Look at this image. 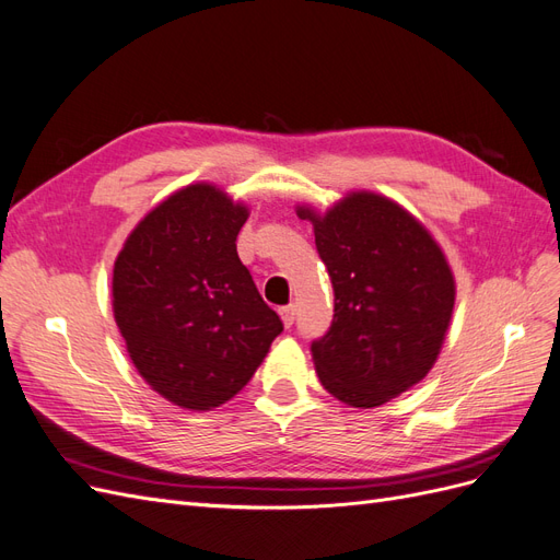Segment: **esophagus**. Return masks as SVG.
<instances>
[{
    "label": "esophagus",
    "mask_w": 560,
    "mask_h": 560,
    "mask_svg": "<svg viewBox=\"0 0 560 560\" xmlns=\"http://www.w3.org/2000/svg\"><path fill=\"white\" fill-rule=\"evenodd\" d=\"M280 317H282V325L290 329L294 325V317H296V308L294 306H284L280 308Z\"/></svg>",
    "instance_id": "34e87169"
}]
</instances>
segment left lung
<instances>
[{
    "label": "left lung",
    "instance_id": "1",
    "mask_svg": "<svg viewBox=\"0 0 560 560\" xmlns=\"http://www.w3.org/2000/svg\"><path fill=\"white\" fill-rule=\"evenodd\" d=\"M334 287V322L313 341L329 395L374 409L428 376L455 306V278L425 224L393 198L350 191L325 212L296 206Z\"/></svg>",
    "mask_w": 560,
    "mask_h": 560
}]
</instances>
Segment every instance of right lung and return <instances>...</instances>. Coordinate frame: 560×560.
I'll return each mask as SVG.
<instances>
[{"label":"right lung","instance_id":"obj_1","mask_svg":"<svg viewBox=\"0 0 560 560\" xmlns=\"http://www.w3.org/2000/svg\"><path fill=\"white\" fill-rule=\"evenodd\" d=\"M247 217L219 186L189 184L140 219L114 261L112 308L130 360L182 409L238 395L282 331L235 249Z\"/></svg>","mask_w":560,"mask_h":560}]
</instances>
